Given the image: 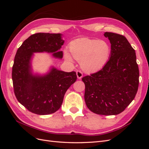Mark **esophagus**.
<instances>
[{"label": "esophagus", "instance_id": "esophagus-1", "mask_svg": "<svg viewBox=\"0 0 149 149\" xmlns=\"http://www.w3.org/2000/svg\"><path fill=\"white\" fill-rule=\"evenodd\" d=\"M76 75H77V77L78 79H81L83 76L81 71H80V70H78L77 71H76Z\"/></svg>", "mask_w": 149, "mask_h": 149}]
</instances>
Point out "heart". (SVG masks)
Masks as SVG:
<instances>
[{
    "label": "heart",
    "mask_w": 149,
    "mask_h": 149,
    "mask_svg": "<svg viewBox=\"0 0 149 149\" xmlns=\"http://www.w3.org/2000/svg\"><path fill=\"white\" fill-rule=\"evenodd\" d=\"M70 52L74 59L80 61L82 68L89 72H95L104 66L109 59L111 48L106 42L100 40L80 38L72 41ZM65 57L71 61L70 54L65 52Z\"/></svg>",
    "instance_id": "b5f03b06"
}]
</instances>
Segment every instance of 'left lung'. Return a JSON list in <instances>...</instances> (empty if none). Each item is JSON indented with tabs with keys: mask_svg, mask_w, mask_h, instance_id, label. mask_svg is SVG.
<instances>
[{
	"mask_svg": "<svg viewBox=\"0 0 149 149\" xmlns=\"http://www.w3.org/2000/svg\"><path fill=\"white\" fill-rule=\"evenodd\" d=\"M109 40V61L96 73L82 78L84 100L88 109L97 114L117 115L124 111L136 96L139 70L134 49L124 36L105 32Z\"/></svg>",
	"mask_w": 149,
	"mask_h": 149,
	"instance_id": "1",
	"label": "left lung"
}]
</instances>
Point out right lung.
<instances>
[{
  "mask_svg": "<svg viewBox=\"0 0 149 149\" xmlns=\"http://www.w3.org/2000/svg\"><path fill=\"white\" fill-rule=\"evenodd\" d=\"M61 33H37L31 35L17 49L12 67L14 93L29 111L38 115L50 114L60 109L67 89L77 79L75 71L70 73L53 67L45 75L33 74L31 60L33 53H52L62 58L60 51L64 43Z\"/></svg>",
  "mask_w": 149,
  "mask_h": 149,
  "instance_id": "obj_1",
  "label": "right lung"
}]
</instances>
